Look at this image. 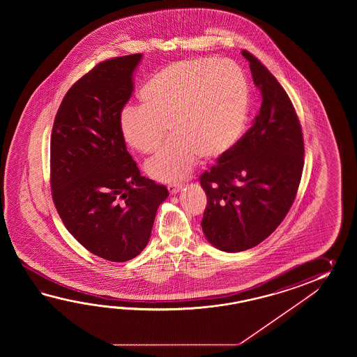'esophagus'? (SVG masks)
Here are the masks:
<instances>
[{"instance_id":"esophagus-1","label":"esophagus","mask_w":357,"mask_h":357,"mask_svg":"<svg viewBox=\"0 0 357 357\" xmlns=\"http://www.w3.org/2000/svg\"><path fill=\"white\" fill-rule=\"evenodd\" d=\"M182 188H183V185H182L181 182H174V183H169L167 186L168 191L171 194H177Z\"/></svg>"}]
</instances>
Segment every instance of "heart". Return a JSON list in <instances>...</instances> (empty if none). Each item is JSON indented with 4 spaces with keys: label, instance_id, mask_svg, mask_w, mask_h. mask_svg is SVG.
<instances>
[{
    "label": "heart",
    "instance_id": "heart-1",
    "mask_svg": "<svg viewBox=\"0 0 357 357\" xmlns=\"http://www.w3.org/2000/svg\"><path fill=\"white\" fill-rule=\"evenodd\" d=\"M142 106L120 114L123 140L142 153L157 149L168 125L174 137L145 163L154 180L175 181L200 155L218 158L240 140L249 116V84L229 61L194 59L160 70L140 91Z\"/></svg>",
    "mask_w": 357,
    "mask_h": 357
}]
</instances>
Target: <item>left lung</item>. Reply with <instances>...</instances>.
I'll return each mask as SVG.
<instances>
[{
	"mask_svg": "<svg viewBox=\"0 0 357 357\" xmlns=\"http://www.w3.org/2000/svg\"><path fill=\"white\" fill-rule=\"evenodd\" d=\"M261 106L249 131L211 171L200 176L206 194L202 220L205 237L227 252L248 250L281 225L296 197L303 167L300 121L287 93L250 52Z\"/></svg>",
	"mask_w": 357,
	"mask_h": 357,
	"instance_id": "8db88e82",
	"label": "left lung"
}]
</instances>
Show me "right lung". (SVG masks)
<instances>
[{"label":"right lung","instance_id":"obj_1","mask_svg":"<svg viewBox=\"0 0 357 357\" xmlns=\"http://www.w3.org/2000/svg\"><path fill=\"white\" fill-rule=\"evenodd\" d=\"M143 54L103 61L79 79L56 114L51 188L68 232L86 250L126 261L144 250L168 190L140 176L120 130Z\"/></svg>","mask_w":357,"mask_h":357}]
</instances>
